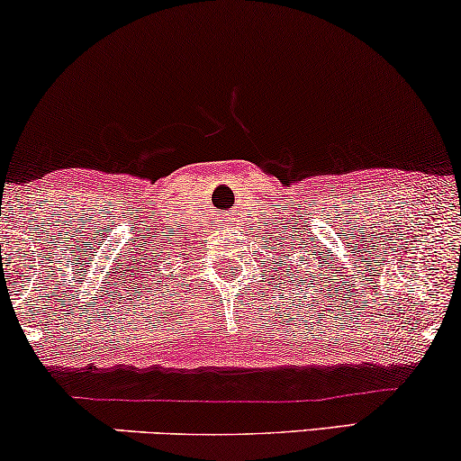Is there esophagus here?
Here are the masks:
<instances>
[{
    "label": "esophagus",
    "mask_w": 461,
    "mask_h": 461,
    "mask_svg": "<svg viewBox=\"0 0 461 461\" xmlns=\"http://www.w3.org/2000/svg\"><path fill=\"white\" fill-rule=\"evenodd\" d=\"M232 220H235V218H232Z\"/></svg>",
    "instance_id": "34e87169"
}]
</instances>
